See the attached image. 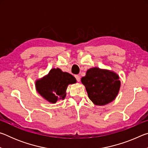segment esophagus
Returning <instances> with one entry per match:
<instances>
[{"mask_svg":"<svg viewBox=\"0 0 148 148\" xmlns=\"http://www.w3.org/2000/svg\"><path fill=\"white\" fill-rule=\"evenodd\" d=\"M75 77H76V79L77 82H79L80 81V77L79 76H78V75H76V76H75Z\"/></svg>","mask_w":148,"mask_h":148,"instance_id":"1","label":"esophagus"}]
</instances>
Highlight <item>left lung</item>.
Returning <instances> with one entry per match:
<instances>
[{"mask_svg": "<svg viewBox=\"0 0 148 148\" xmlns=\"http://www.w3.org/2000/svg\"><path fill=\"white\" fill-rule=\"evenodd\" d=\"M119 76L116 72L93 67L87 70L81 79L89 99L97 106H104L116 98L121 87Z\"/></svg>", "mask_w": 148, "mask_h": 148, "instance_id": "obj_1", "label": "left lung"}]
</instances>
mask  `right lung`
<instances>
[{
	"label": "right lung",
	"instance_id": "add662e5",
	"mask_svg": "<svg viewBox=\"0 0 148 148\" xmlns=\"http://www.w3.org/2000/svg\"><path fill=\"white\" fill-rule=\"evenodd\" d=\"M76 83L72 74L62 72L59 68L52 69L46 76L35 82L36 91L50 103L56 104L66 97V89L69 84Z\"/></svg>",
	"mask_w": 148,
	"mask_h": 148
}]
</instances>
